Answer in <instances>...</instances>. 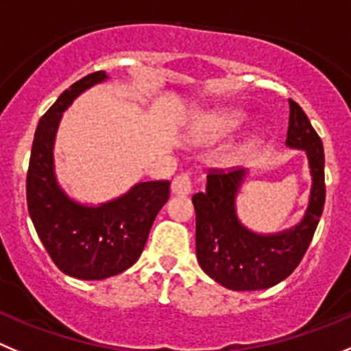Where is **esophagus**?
<instances>
[{"mask_svg":"<svg viewBox=\"0 0 351 351\" xmlns=\"http://www.w3.org/2000/svg\"><path fill=\"white\" fill-rule=\"evenodd\" d=\"M173 195H179V196H186L193 191V179L189 173H179L176 176L172 181V186H170Z\"/></svg>","mask_w":351,"mask_h":351,"instance_id":"1","label":"esophagus"}]
</instances>
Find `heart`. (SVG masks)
<instances>
[{
  "instance_id": "obj_1",
  "label": "heart",
  "mask_w": 351,
  "mask_h": 351,
  "mask_svg": "<svg viewBox=\"0 0 351 351\" xmlns=\"http://www.w3.org/2000/svg\"><path fill=\"white\" fill-rule=\"evenodd\" d=\"M243 115L239 112H229V110H222V112L212 113V115L205 117L199 125V136L208 139H219L223 136L231 134L236 129L241 128ZM256 145V139H250L246 143L245 148H253Z\"/></svg>"
}]
</instances>
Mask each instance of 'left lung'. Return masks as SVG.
<instances>
[{
    "label": "left lung",
    "instance_id": "1",
    "mask_svg": "<svg viewBox=\"0 0 351 351\" xmlns=\"http://www.w3.org/2000/svg\"><path fill=\"white\" fill-rule=\"evenodd\" d=\"M286 145L305 149L312 173L308 208L298 226L278 234L250 231L236 215V195L246 170L210 169L206 189L193 196L196 212V258L203 272L232 291H256L285 281L312 243L326 202L324 148L308 117L289 99Z\"/></svg>",
    "mask_w": 351,
    "mask_h": 351
}]
</instances>
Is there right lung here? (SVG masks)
<instances>
[{"mask_svg": "<svg viewBox=\"0 0 351 351\" xmlns=\"http://www.w3.org/2000/svg\"><path fill=\"white\" fill-rule=\"evenodd\" d=\"M105 79V70L93 72L58 96L39 120L27 170L29 215L39 239L63 274L84 281L106 279L134 265L170 193V181L139 182L120 198L88 206L70 199L56 182L53 143L62 113Z\"/></svg>", "mask_w": 351, "mask_h": 351, "instance_id": "1", "label": "right lung"}]
</instances>
